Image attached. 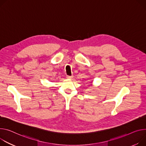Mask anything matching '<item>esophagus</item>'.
Instances as JSON below:
<instances>
[{
  "mask_svg": "<svg viewBox=\"0 0 146 146\" xmlns=\"http://www.w3.org/2000/svg\"><path fill=\"white\" fill-rule=\"evenodd\" d=\"M67 77L68 78H72L73 77V76H72H72H69V75H68L67 77Z\"/></svg>",
  "mask_w": 146,
  "mask_h": 146,
  "instance_id": "34e87169",
  "label": "esophagus"
}]
</instances>
